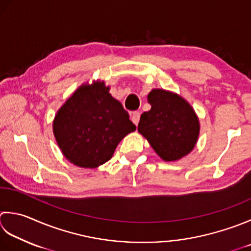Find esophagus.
Listing matches in <instances>:
<instances>
[{"instance_id":"1","label":"esophagus","mask_w":251,"mask_h":251,"mask_svg":"<svg viewBox=\"0 0 251 251\" xmlns=\"http://www.w3.org/2000/svg\"><path fill=\"white\" fill-rule=\"evenodd\" d=\"M139 120H140V113L138 111L132 112V114H131V121H132V123H134L135 125H138Z\"/></svg>"}]
</instances>
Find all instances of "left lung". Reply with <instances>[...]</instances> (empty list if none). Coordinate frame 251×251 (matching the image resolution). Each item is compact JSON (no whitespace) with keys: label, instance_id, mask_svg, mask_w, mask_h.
Masks as SVG:
<instances>
[{"label":"left lung","instance_id":"8db88e82","mask_svg":"<svg viewBox=\"0 0 251 251\" xmlns=\"http://www.w3.org/2000/svg\"><path fill=\"white\" fill-rule=\"evenodd\" d=\"M151 110L140 116L138 131L164 161L183 158L194 149L199 121L193 107L176 93L153 89L148 95Z\"/></svg>","mask_w":251,"mask_h":251}]
</instances>
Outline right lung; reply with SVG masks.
<instances>
[{"label": "right lung", "mask_w": 251, "mask_h": 251, "mask_svg": "<svg viewBox=\"0 0 251 251\" xmlns=\"http://www.w3.org/2000/svg\"><path fill=\"white\" fill-rule=\"evenodd\" d=\"M136 126L104 82L83 85L54 119L53 132L65 158L80 168H97L109 161L117 145Z\"/></svg>", "instance_id": "right-lung-1"}]
</instances>
